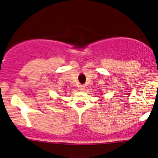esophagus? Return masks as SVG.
I'll return each instance as SVG.
<instances>
[{
  "instance_id": "34e87169",
  "label": "esophagus",
  "mask_w": 158,
  "mask_h": 158,
  "mask_svg": "<svg viewBox=\"0 0 158 158\" xmlns=\"http://www.w3.org/2000/svg\"><path fill=\"white\" fill-rule=\"evenodd\" d=\"M84 89H85V86L83 85H79V90L83 91Z\"/></svg>"
}]
</instances>
